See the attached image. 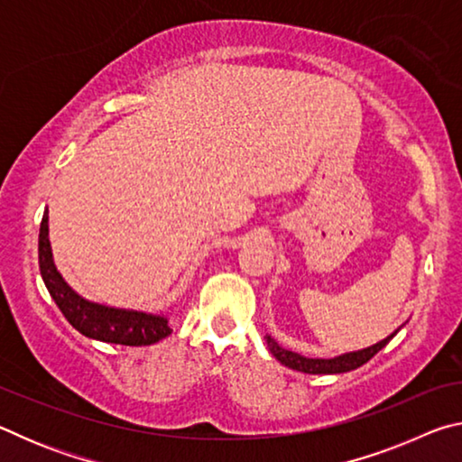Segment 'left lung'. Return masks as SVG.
<instances>
[{
	"label": "left lung",
	"instance_id": "obj_1",
	"mask_svg": "<svg viewBox=\"0 0 462 462\" xmlns=\"http://www.w3.org/2000/svg\"><path fill=\"white\" fill-rule=\"evenodd\" d=\"M395 334L387 336L385 340H381L377 344H373L369 348H363V350H356V353H348V355H340V356H334V358H308V356H301L297 353H291V350H285L281 348L279 344L267 336V344H269V350L273 353V356L277 358L281 365L289 366V369H295V371H301V373H310V374H336V373H348V371H355L358 366H363L365 363H369L371 358L379 353V350L385 346V344L393 338Z\"/></svg>",
	"mask_w": 462,
	"mask_h": 462
}]
</instances>
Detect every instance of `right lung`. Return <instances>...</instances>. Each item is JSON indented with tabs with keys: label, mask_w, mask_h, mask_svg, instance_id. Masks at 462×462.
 <instances>
[{
	"label": "right lung",
	"mask_w": 462,
	"mask_h": 462,
	"mask_svg": "<svg viewBox=\"0 0 462 462\" xmlns=\"http://www.w3.org/2000/svg\"><path fill=\"white\" fill-rule=\"evenodd\" d=\"M38 264L44 285L51 297L57 303L62 316L75 330H79L88 338L101 342L124 344V346H146L154 344L173 332L167 318L144 314V311H132L120 308H107L101 303H93L77 295L65 283L52 263V250L49 242V214L44 212L38 234Z\"/></svg>",
	"instance_id": "add662e5"
}]
</instances>
